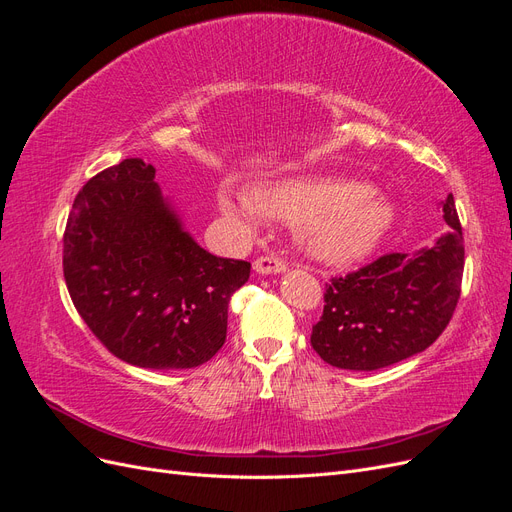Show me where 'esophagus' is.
I'll list each match as a JSON object with an SVG mask.
<instances>
[{"label": "esophagus", "mask_w": 512, "mask_h": 512, "mask_svg": "<svg viewBox=\"0 0 512 512\" xmlns=\"http://www.w3.org/2000/svg\"><path fill=\"white\" fill-rule=\"evenodd\" d=\"M254 271L260 275H273V273H284L286 262L277 256H260L254 260Z\"/></svg>", "instance_id": "34e87169"}]
</instances>
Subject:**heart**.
<instances>
[{"instance_id": "1", "label": "heart", "mask_w": 512, "mask_h": 512, "mask_svg": "<svg viewBox=\"0 0 512 512\" xmlns=\"http://www.w3.org/2000/svg\"><path fill=\"white\" fill-rule=\"evenodd\" d=\"M215 205L226 220L256 228L265 218L297 222L303 250L329 265H352L389 235L395 209L371 185L335 177H284L254 190L220 185Z\"/></svg>"}]
</instances>
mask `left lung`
<instances>
[{"label": "left lung", "instance_id": "left-lung-1", "mask_svg": "<svg viewBox=\"0 0 512 512\" xmlns=\"http://www.w3.org/2000/svg\"><path fill=\"white\" fill-rule=\"evenodd\" d=\"M446 235L414 254H386L331 280L312 346L339 369L374 371L429 348L459 301L463 237L453 194L442 200Z\"/></svg>", "mask_w": 512, "mask_h": 512}]
</instances>
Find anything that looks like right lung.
Here are the masks:
<instances>
[{
	"mask_svg": "<svg viewBox=\"0 0 512 512\" xmlns=\"http://www.w3.org/2000/svg\"><path fill=\"white\" fill-rule=\"evenodd\" d=\"M156 168L128 158L76 194L64 277L76 312L117 359L190 369L226 342L228 303L250 262L200 247L164 198Z\"/></svg>",
	"mask_w": 512,
	"mask_h": 512,
	"instance_id": "obj_1",
	"label": "right lung"
}]
</instances>
